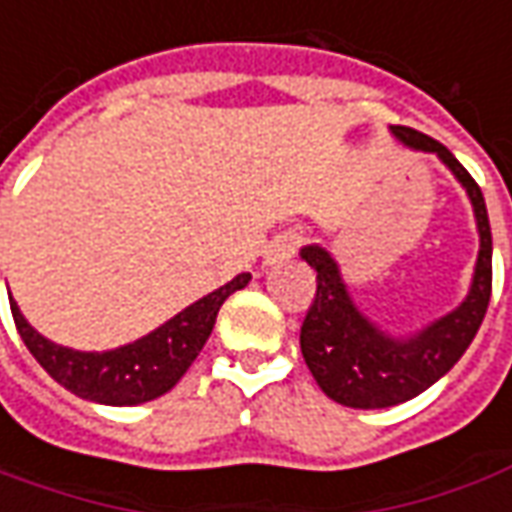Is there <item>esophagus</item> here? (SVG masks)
<instances>
[{
	"instance_id": "esophagus-1",
	"label": "esophagus",
	"mask_w": 512,
	"mask_h": 512,
	"mask_svg": "<svg viewBox=\"0 0 512 512\" xmlns=\"http://www.w3.org/2000/svg\"><path fill=\"white\" fill-rule=\"evenodd\" d=\"M297 246H300V232H283V235H277L269 243V249H266V266H277V263L288 260V257L297 252Z\"/></svg>"
}]
</instances>
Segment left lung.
Listing matches in <instances>:
<instances>
[{
  "mask_svg": "<svg viewBox=\"0 0 512 512\" xmlns=\"http://www.w3.org/2000/svg\"><path fill=\"white\" fill-rule=\"evenodd\" d=\"M389 131L406 148L437 156L462 184L474 207L479 255L465 300L446 316L429 322L426 328L398 336L381 328L358 308L336 257L325 246H302L300 257L316 271L314 305L305 316L300 333L302 358L330 401L350 409H387L426 392L460 361L468 344L474 342L490 302L493 241L479 184L457 162V156L437 139L406 125H389Z\"/></svg>",
  "mask_w": 512,
  "mask_h": 512,
  "instance_id": "left-lung-1",
  "label": "left lung"
}]
</instances>
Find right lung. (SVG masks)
Masks as SVG:
<instances>
[{
    "label": "right lung",
    "mask_w": 512,
    "mask_h": 512,
    "mask_svg": "<svg viewBox=\"0 0 512 512\" xmlns=\"http://www.w3.org/2000/svg\"><path fill=\"white\" fill-rule=\"evenodd\" d=\"M252 274H238L227 285L210 291L165 325L114 350H75L41 336L10 297L13 322L38 364L64 389L83 401L103 406H137L165 395L182 381L215 328V316L229 294L246 288Z\"/></svg>",
    "instance_id": "1"
}]
</instances>
